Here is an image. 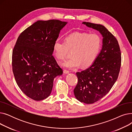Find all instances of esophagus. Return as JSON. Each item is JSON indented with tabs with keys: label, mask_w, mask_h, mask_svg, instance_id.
<instances>
[{
	"label": "esophagus",
	"mask_w": 132,
	"mask_h": 132,
	"mask_svg": "<svg viewBox=\"0 0 132 132\" xmlns=\"http://www.w3.org/2000/svg\"><path fill=\"white\" fill-rule=\"evenodd\" d=\"M64 73L65 74H68L69 73H70V71H67V70H64Z\"/></svg>",
	"instance_id": "1"
}]
</instances>
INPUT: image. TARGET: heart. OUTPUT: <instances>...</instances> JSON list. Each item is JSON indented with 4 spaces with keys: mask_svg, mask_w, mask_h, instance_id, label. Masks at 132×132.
I'll return each instance as SVG.
<instances>
[{
    "mask_svg": "<svg viewBox=\"0 0 132 132\" xmlns=\"http://www.w3.org/2000/svg\"><path fill=\"white\" fill-rule=\"evenodd\" d=\"M102 39L98 34L76 32L69 35L66 41L57 39L53 44L54 54L58 59H64L70 50L73 51V58L62 62L68 68H75L81 65L87 67L92 65L101 50Z\"/></svg>",
    "mask_w": 132,
    "mask_h": 132,
    "instance_id": "b5f03b06",
    "label": "heart"
}]
</instances>
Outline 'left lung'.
Segmentation results:
<instances>
[{"instance_id":"1","label":"left lung","mask_w":132,"mask_h":132,"mask_svg":"<svg viewBox=\"0 0 132 132\" xmlns=\"http://www.w3.org/2000/svg\"><path fill=\"white\" fill-rule=\"evenodd\" d=\"M102 35L103 46L94 63L86 70L77 72L78 84L74 89L76 98L86 104H93L105 96L118 77L121 57L116 38L101 24L83 22Z\"/></svg>"}]
</instances>
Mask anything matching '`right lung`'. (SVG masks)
Returning <instances> with one entry per match:
<instances>
[{
    "mask_svg": "<svg viewBox=\"0 0 132 132\" xmlns=\"http://www.w3.org/2000/svg\"><path fill=\"white\" fill-rule=\"evenodd\" d=\"M67 24L58 20H39L18 38L12 52V70L20 89L35 101L51 93L53 80L63 71L52 55L53 44Z\"/></svg>",
    "mask_w": 132,
    "mask_h": 132,
    "instance_id": "right-lung-1",
    "label": "right lung"
}]
</instances>
